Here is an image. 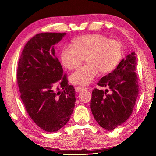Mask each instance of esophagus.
I'll list each match as a JSON object with an SVG mask.
<instances>
[{"mask_svg":"<svg viewBox=\"0 0 156 156\" xmlns=\"http://www.w3.org/2000/svg\"><path fill=\"white\" fill-rule=\"evenodd\" d=\"M88 88L84 87H76V91L77 92H82L83 90H87Z\"/></svg>","mask_w":156,"mask_h":156,"instance_id":"34e87169","label":"esophagus"}]
</instances>
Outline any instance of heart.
Here are the masks:
<instances>
[{
    "label": "heart",
    "instance_id": "b5f03b06",
    "mask_svg": "<svg viewBox=\"0 0 156 156\" xmlns=\"http://www.w3.org/2000/svg\"><path fill=\"white\" fill-rule=\"evenodd\" d=\"M71 45H66L60 53L61 62L65 68L73 70L81 64L83 58L87 64L71 75L72 83L88 85L96 77L99 71L107 73L119 64L122 56L119 41L108 39L99 34H87L72 40Z\"/></svg>",
    "mask_w": 156,
    "mask_h": 156
}]
</instances>
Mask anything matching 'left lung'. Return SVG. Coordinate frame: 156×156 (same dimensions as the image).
<instances>
[{"mask_svg": "<svg viewBox=\"0 0 156 156\" xmlns=\"http://www.w3.org/2000/svg\"><path fill=\"white\" fill-rule=\"evenodd\" d=\"M136 58L132 52L123 58L112 72L102 77L98 84L108 90L95 88L92 93L90 108L94 119L108 131L122 124L133 112L139 94L137 75L135 73Z\"/></svg>", "mask_w": 156, "mask_h": 156, "instance_id": "8db88e82", "label": "left lung"}]
</instances>
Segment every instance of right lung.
Wrapping results in <instances>:
<instances>
[{
	"mask_svg": "<svg viewBox=\"0 0 156 156\" xmlns=\"http://www.w3.org/2000/svg\"><path fill=\"white\" fill-rule=\"evenodd\" d=\"M66 34H36L25 45L18 62L17 84L23 105L34 123L50 133L68 123L75 104L74 87L68 84L54 49Z\"/></svg>",
	"mask_w": 156,
	"mask_h": 156,
	"instance_id": "obj_1",
	"label": "right lung"
}]
</instances>
